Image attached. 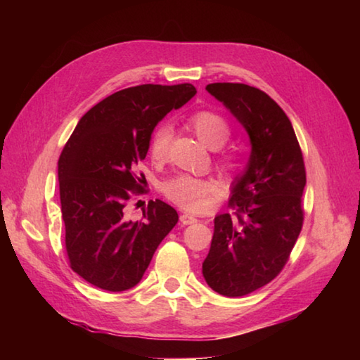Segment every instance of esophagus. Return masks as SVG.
<instances>
[{
	"mask_svg": "<svg viewBox=\"0 0 360 360\" xmlns=\"http://www.w3.org/2000/svg\"><path fill=\"white\" fill-rule=\"evenodd\" d=\"M179 219H181V224H182V225H191V224H193V222H197V217L187 214V212H182Z\"/></svg>",
	"mask_w": 360,
	"mask_h": 360,
	"instance_id": "34e87169",
	"label": "esophagus"
}]
</instances>
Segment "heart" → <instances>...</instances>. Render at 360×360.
Returning <instances> with one entry per match:
<instances>
[{"mask_svg": "<svg viewBox=\"0 0 360 360\" xmlns=\"http://www.w3.org/2000/svg\"><path fill=\"white\" fill-rule=\"evenodd\" d=\"M188 124L202 141L211 149H219L230 138V125L221 114L212 111H198L191 115ZM173 139V127L163 122L157 127L150 136L149 154L157 162L165 160ZM230 168L231 163L225 162ZM214 192V186L210 181L195 178L191 174H178L163 184V193L182 210L198 212L208 206V200Z\"/></svg>", "mask_w": 360, "mask_h": 360, "instance_id": "b5f03b06", "label": "heart"}]
</instances>
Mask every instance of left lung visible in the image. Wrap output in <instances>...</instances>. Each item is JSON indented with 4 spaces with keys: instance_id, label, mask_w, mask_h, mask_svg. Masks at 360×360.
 Masks as SVG:
<instances>
[{
    "instance_id": "1",
    "label": "left lung",
    "mask_w": 360,
    "mask_h": 360,
    "mask_svg": "<svg viewBox=\"0 0 360 360\" xmlns=\"http://www.w3.org/2000/svg\"><path fill=\"white\" fill-rule=\"evenodd\" d=\"M206 90L245 127L251 139L245 173L231 184L235 216L214 217L203 276L212 290L243 297L264 288L288 264L303 225L307 173L288 115L265 92L246 84L216 82Z\"/></svg>"
}]
</instances>
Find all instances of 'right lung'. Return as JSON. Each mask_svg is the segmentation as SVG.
Returning <instances> with one entry per match:
<instances>
[{
	"label": "right lung",
	"instance_id": "add662e5",
	"mask_svg": "<svg viewBox=\"0 0 360 360\" xmlns=\"http://www.w3.org/2000/svg\"><path fill=\"white\" fill-rule=\"evenodd\" d=\"M197 94L192 84H143L109 95L77 122L58 160L65 245L72 271L109 292L135 288L178 212L162 200L143 221H127L130 192H141L138 162L155 125Z\"/></svg>",
	"mask_w": 360,
	"mask_h": 360
}]
</instances>
